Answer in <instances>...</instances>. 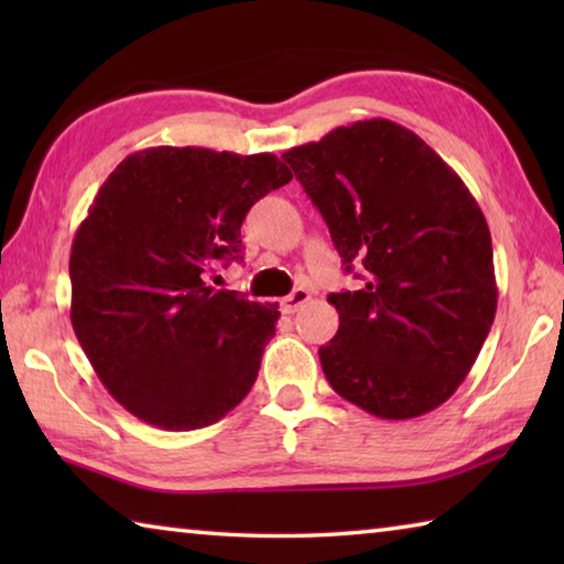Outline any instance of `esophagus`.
<instances>
[{
    "label": "esophagus",
    "instance_id": "1",
    "mask_svg": "<svg viewBox=\"0 0 564 564\" xmlns=\"http://www.w3.org/2000/svg\"><path fill=\"white\" fill-rule=\"evenodd\" d=\"M311 301V293L305 289H295L291 295H285V299L281 301V308L283 313H295L301 308V305H305Z\"/></svg>",
    "mask_w": 564,
    "mask_h": 564
}]
</instances>
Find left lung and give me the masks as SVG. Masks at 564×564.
Here are the masks:
<instances>
[{"instance_id":"8db88e82","label":"left lung","mask_w":564,"mask_h":564,"mask_svg":"<svg viewBox=\"0 0 564 564\" xmlns=\"http://www.w3.org/2000/svg\"><path fill=\"white\" fill-rule=\"evenodd\" d=\"M328 224L358 291L330 293L340 326L318 348L330 388L383 420L451 398L498 311L490 228L463 178L405 127L366 119L283 154Z\"/></svg>"}]
</instances>
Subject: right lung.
Wrapping results in <instances>:
<instances>
[{"mask_svg": "<svg viewBox=\"0 0 564 564\" xmlns=\"http://www.w3.org/2000/svg\"><path fill=\"white\" fill-rule=\"evenodd\" d=\"M293 174L273 154L156 147L104 181L72 243V326L109 393L164 431H196L248 395L279 305L214 291L241 224Z\"/></svg>", "mask_w": 564, "mask_h": 564, "instance_id": "right-lung-1", "label": "right lung"}]
</instances>
